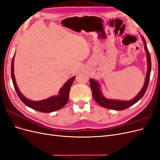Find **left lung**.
Returning <instances> with one entry per match:
<instances>
[{"mask_svg":"<svg viewBox=\"0 0 160 160\" xmlns=\"http://www.w3.org/2000/svg\"><path fill=\"white\" fill-rule=\"evenodd\" d=\"M142 39L143 42L145 51L147 54V59H148V71L147 74L146 76V79H145V83L141 91L135 97L129 101H120L118 99H109L106 98L105 96L101 93L100 84L98 81H95L93 79H90V88L92 91V95H93L94 99L99 105L102 106L103 108H108L109 109L113 110H118V111H122L126 109L129 108L130 106L136 103L139 100L142 98V97L144 95L145 93L147 90L148 86L149 81L150 77V72H151V67H152V62H151V58H150V55L149 51L148 49L147 45L146 40L144 39L142 35Z\"/></svg>","mask_w":160,"mask_h":160,"instance_id":"left-lung-1","label":"left lung"}]
</instances>
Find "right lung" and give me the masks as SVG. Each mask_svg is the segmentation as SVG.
I'll list each match as a JSON object with an SVG mask.
<instances>
[{
	"mask_svg": "<svg viewBox=\"0 0 160 160\" xmlns=\"http://www.w3.org/2000/svg\"><path fill=\"white\" fill-rule=\"evenodd\" d=\"M15 53L12 57V63H11V77L12 80V83L14 88L15 89V91L18 96V98L22 101V103L28 106V108L33 109L40 112L42 113H51L53 112L61 109L63 106H65L67 101H68L69 98V91L70 88L72 84L75 76L71 77L67 81L66 83L62 85L61 89L59 90V94L57 95L52 96L51 98H49L41 100V101H32L27 99L24 96L20 90L18 89V86L16 83L15 77H14V59Z\"/></svg>",
	"mask_w": 160,
	"mask_h": 160,
	"instance_id": "1",
	"label": "right lung"
}]
</instances>
